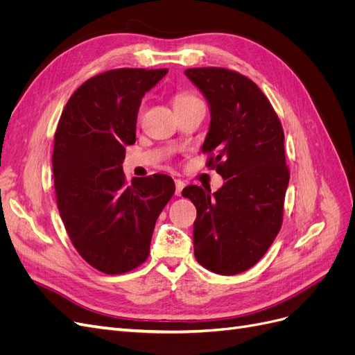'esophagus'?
Here are the masks:
<instances>
[{"label": "esophagus", "mask_w": 355, "mask_h": 355, "mask_svg": "<svg viewBox=\"0 0 355 355\" xmlns=\"http://www.w3.org/2000/svg\"><path fill=\"white\" fill-rule=\"evenodd\" d=\"M175 185H176V196L179 197L182 194V189L185 188V182L180 180V179H176L175 180Z\"/></svg>", "instance_id": "esophagus-1"}]
</instances>
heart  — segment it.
<instances>
[{
	"mask_svg": "<svg viewBox=\"0 0 355 355\" xmlns=\"http://www.w3.org/2000/svg\"><path fill=\"white\" fill-rule=\"evenodd\" d=\"M197 99H198V98H196V96H192V94L180 93V94H178L176 98H175V108H176V106H180V105L188 103V102H191V101H197Z\"/></svg>",
	"mask_w": 355,
	"mask_h": 355,
	"instance_id": "heart-1",
	"label": "heart"
}]
</instances>
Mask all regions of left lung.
<instances>
[{"mask_svg":"<svg viewBox=\"0 0 355 355\" xmlns=\"http://www.w3.org/2000/svg\"><path fill=\"white\" fill-rule=\"evenodd\" d=\"M185 75L209 103L201 149L225 180L213 194L197 185L182 191L197 207L194 254L206 270L235 275L261 261L282 228L290 179L284 132L270 101L244 75L225 68Z\"/></svg>","mask_w":355,"mask_h":355,"instance_id":"1","label":"left lung"}]
</instances>
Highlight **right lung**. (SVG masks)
<instances>
[{"label": "right lung", "instance_id": "add662e5", "mask_svg": "<svg viewBox=\"0 0 355 355\" xmlns=\"http://www.w3.org/2000/svg\"><path fill=\"white\" fill-rule=\"evenodd\" d=\"M167 72L94 75L73 92L56 128L51 161L60 218L83 259L105 274L146 261L155 222L175 194L167 175L133 178L128 185L123 173L142 98Z\"/></svg>", "mask_w": 355, "mask_h": 355}]
</instances>
